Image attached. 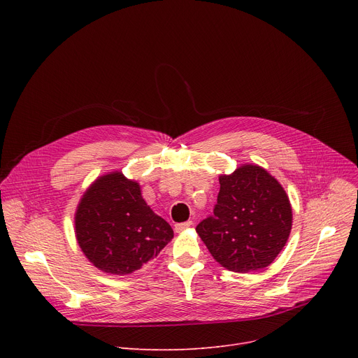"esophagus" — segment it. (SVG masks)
Wrapping results in <instances>:
<instances>
[{
    "label": "esophagus",
    "mask_w": 358,
    "mask_h": 358,
    "mask_svg": "<svg viewBox=\"0 0 358 358\" xmlns=\"http://www.w3.org/2000/svg\"><path fill=\"white\" fill-rule=\"evenodd\" d=\"M192 224H193L192 220H187V222H182V223H177L174 229H176L177 234H181V232H184L187 228H190Z\"/></svg>",
    "instance_id": "esophagus-1"
}]
</instances>
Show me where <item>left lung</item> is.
I'll list each match as a JSON object with an SVG mask.
<instances>
[{
  "mask_svg": "<svg viewBox=\"0 0 358 358\" xmlns=\"http://www.w3.org/2000/svg\"><path fill=\"white\" fill-rule=\"evenodd\" d=\"M213 215L197 224L212 257L229 271L268 267L292 231V206L281 184L264 168L245 164L219 177Z\"/></svg>",
  "mask_w": 358,
  "mask_h": 358,
  "instance_id": "obj_1",
  "label": "left lung"
}]
</instances>
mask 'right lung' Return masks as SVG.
Instances as JSON below:
<instances>
[{"label":"right lung","instance_id":"right-lung-1","mask_svg":"<svg viewBox=\"0 0 358 358\" xmlns=\"http://www.w3.org/2000/svg\"><path fill=\"white\" fill-rule=\"evenodd\" d=\"M75 236L99 270L126 275L154 259L174 232L146 204L139 182L115 171L84 193L75 212Z\"/></svg>","mask_w":358,"mask_h":358}]
</instances>
